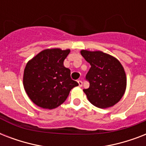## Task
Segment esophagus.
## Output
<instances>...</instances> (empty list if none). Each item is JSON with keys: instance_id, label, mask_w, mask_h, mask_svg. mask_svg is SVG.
Here are the masks:
<instances>
[{"instance_id": "1", "label": "esophagus", "mask_w": 146, "mask_h": 146, "mask_svg": "<svg viewBox=\"0 0 146 146\" xmlns=\"http://www.w3.org/2000/svg\"><path fill=\"white\" fill-rule=\"evenodd\" d=\"M77 82H78V84H79V86H80V87L82 86V82L81 81V80H78Z\"/></svg>"}]
</instances>
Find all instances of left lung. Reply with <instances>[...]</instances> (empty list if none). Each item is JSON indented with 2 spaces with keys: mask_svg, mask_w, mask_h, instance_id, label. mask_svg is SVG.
Listing matches in <instances>:
<instances>
[{
  "mask_svg": "<svg viewBox=\"0 0 146 146\" xmlns=\"http://www.w3.org/2000/svg\"><path fill=\"white\" fill-rule=\"evenodd\" d=\"M81 54L91 65L86 76L89 88L83 89L92 104L107 108L117 103L126 90L127 78L119 60L102 51L81 50Z\"/></svg>",
  "mask_w": 146,
  "mask_h": 146,
  "instance_id": "left-lung-1",
  "label": "left lung"
}]
</instances>
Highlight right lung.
Wrapping results in <instances>:
<instances>
[{"instance_id": "right-lung-1", "label": "right lung", "mask_w": 146, "mask_h": 146, "mask_svg": "<svg viewBox=\"0 0 146 146\" xmlns=\"http://www.w3.org/2000/svg\"><path fill=\"white\" fill-rule=\"evenodd\" d=\"M70 50L59 48L41 51L27 63L23 86L32 101L40 108L54 109L64 103L73 88L79 86L70 77L64 60Z\"/></svg>"}]
</instances>
